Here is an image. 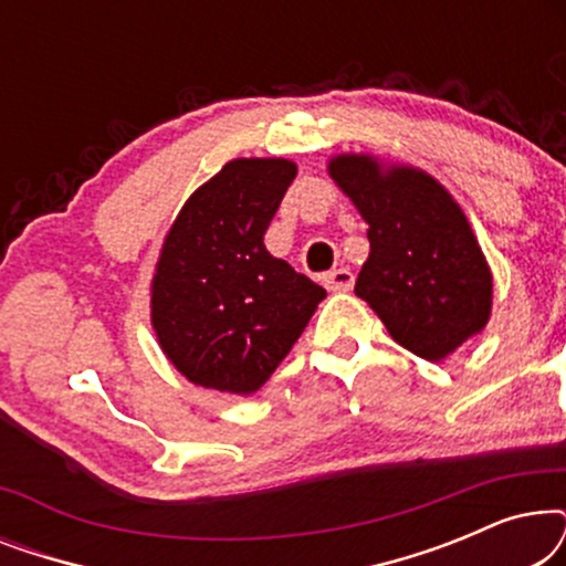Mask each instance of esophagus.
<instances>
[{"label":"esophagus","instance_id":"1","mask_svg":"<svg viewBox=\"0 0 566 566\" xmlns=\"http://www.w3.org/2000/svg\"><path fill=\"white\" fill-rule=\"evenodd\" d=\"M353 283H355V277L347 268L332 270V273L324 275V285H327V291H332V293L353 291Z\"/></svg>","mask_w":566,"mask_h":566}]
</instances>
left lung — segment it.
Returning <instances> with one entry per match:
<instances>
[{
	"instance_id": "left-lung-1",
	"label": "left lung",
	"mask_w": 566,
	"mask_h": 566,
	"mask_svg": "<svg viewBox=\"0 0 566 566\" xmlns=\"http://www.w3.org/2000/svg\"><path fill=\"white\" fill-rule=\"evenodd\" d=\"M329 177L368 223L355 293L401 347L443 360L486 327L492 273L461 206L417 167L337 154Z\"/></svg>"
}]
</instances>
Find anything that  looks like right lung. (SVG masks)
I'll list each match as a JSON object with an SVG mask.
<instances>
[{"mask_svg": "<svg viewBox=\"0 0 566 566\" xmlns=\"http://www.w3.org/2000/svg\"><path fill=\"white\" fill-rule=\"evenodd\" d=\"M293 177L289 159H231L167 231L151 324L161 353L196 386L258 391L327 296L262 242Z\"/></svg>", "mask_w": 566, "mask_h": 566, "instance_id": "1", "label": "right lung"}]
</instances>
